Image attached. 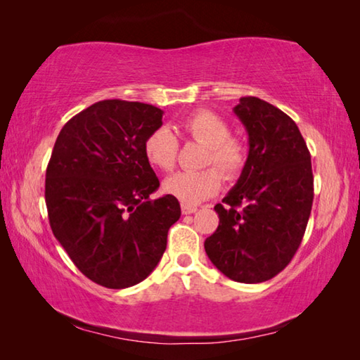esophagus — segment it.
<instances>
[{
  "label": "esophagus",
  "mask_w": 360,
  "mask_h": 360,
  "mask_svg": "<svg viewBox=\"0 0 360 360\" xmlns=\"http://www.w3.org/2000/svg\"><path fill=\"white\" fill-rule=\"evenodd\" d=\"M181 211H182V214H192V212L197 211V206H191V205L182 203L181 205Z\"/></svg>",
  "instance_id": "esophagus-1"
}]
</instances>
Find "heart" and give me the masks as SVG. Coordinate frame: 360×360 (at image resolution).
<instances>
[{
  "instance_id": "b5f03b06",
  "label": "heart",
  "mask_w": 360,
  "mask_h": 360,
  "mask_svg": "<svg viewBox=\"0 0 360 360\" xmlns=\"http://www.w3.org/2000/svg\"><path fill=\"white\" fill-rule=\"evenodd\" d=\"M182 135L206 148L203 167L200 172H181L163 182V191L184 205H198L211 198L221 188L222 178L233 181L243 173L248 162V144L236 136H230V125L221 115L200 109L181 124ZM179 141L167 127L152 130L144 141V155L152 167L162 172H172L178 158ZM223 176H221L220 174Z\"/></svg>"
}]
</instances>
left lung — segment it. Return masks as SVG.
Instances as JSON below:
<instances>
[{
  "mask_svg": "<svg viewBox=\"0 0 360 360\" xmlns=\"http://www.w3.org/2000/svg\"><path fill=\"white\" fill-rule=\"evenodd\" d=\"M249 135L238 182L214 206L219 225L205 241L210 260L238 283H264L294 257L311 214V155L288 114L255 96L233 108Z\"/></svg>",
  "mask_w": 360,
  "mask_h": 360,
  "instance_id": "1",
  "label": "left lung"
}]
</instances>
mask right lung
<instances>
[{"instance_id": "add662e5", "label": "right lung", "mask_w": 360, "mask_h": 360, "mask_svg": "<svg viewBox=\"0 0 360 360\" xmlns=\"http://www.w3.org/2000/svg\"><path fill=\"white\" fill-rule=\"evenodd\" d=\"M152 105L103 100L66 122L46 172L49 224L79 271L109 289L141 283L160 262L181 216L172 195L152 202L160 182L144 141L162 127Z\"/></svg>"}]
</instances>
